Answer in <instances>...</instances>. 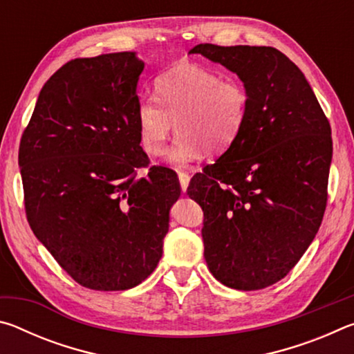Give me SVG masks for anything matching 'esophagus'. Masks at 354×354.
Wrapping results in <instances>:
<instances>
[{
    "label": "esophagus",
    "instance_id": "34e87169",
    "mask_svg": "<svg viewBox=\"0 0 354 354\" xmlns=\"http://www.w3.org/2000/svg\"><path fill=\"white\" fill-rule=\"evenodd\" d=\"M178 178H179V183H181V190L185 192V190H187V187H189L190 175H189V173H185V171H179Z\"/></svg>",
    "mask_w": 354,
    "mask_h": 354
}]
</instances>
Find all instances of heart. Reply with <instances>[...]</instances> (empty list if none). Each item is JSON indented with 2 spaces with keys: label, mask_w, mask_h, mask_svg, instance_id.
Wrapping results in <instances>:
<instances>
[{
  "label": "heart",
  "mask_w": 354,
  "mask_h": 354,
  "mask_svg": "<svg viewBox=\"0 0 354 354\" xmlns=\"http://www.w3.org/2000/svg\"><path fill=\"white\" fill-rule=\"evenodd\" d=\"M159 102L142 98L136 123L142 148L149 156L165 151L167 140L179 133L169 151V160L185 165L209 149L226 151L237 140L250 107V95L242 82L225 80L217 71L198 64H178L154 80Z\"/></svg>",
  "instance_id": "b5f03b06"
}]
</instances>
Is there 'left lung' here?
<instances>
[{"label":"left lung","mask_w":354,"mask_h":354,"mask_svg":"<svg viewBox=\"0 0 354 354\" xmlns=\"http://www.w3.org/2000/svg\"><path fill=\"white\" fill-rule=\"evenodd\" d=\"M190 53L234 71L250 95L237 140L187 187L205 212V259L231 289H266L297 266L322 225L331 127L303 71L277 48L201 44Z\"/></svg>","instance_id":"left-lung-1"}]
</instances>
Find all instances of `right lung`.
Returning a JSON list of instances; mask_svg holds the SVG:
<instances>
[{
    "label": "right lung",
    "instance_id": "add662e5",
    "mask_svg": "<svg viewBox=\"0 0 354 354\" xmlns=\"http://www.w3.org/2000/svg\"><path fill=\"white\" fill-rule=\"evenodd\" d=\"M136 53L77 57L41 87L19 165L35 237L77 284L127 290L162 257L178 175L149 167L136 123ZM147 169V177L138 170Z\"/></svg>",
    "mask_w": 354,
    "mask_h": 354
}]
</instances>
